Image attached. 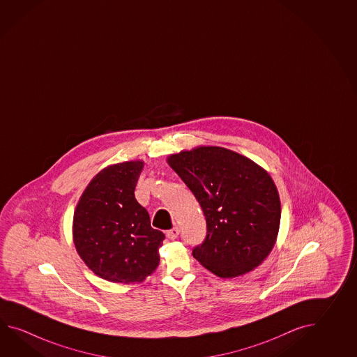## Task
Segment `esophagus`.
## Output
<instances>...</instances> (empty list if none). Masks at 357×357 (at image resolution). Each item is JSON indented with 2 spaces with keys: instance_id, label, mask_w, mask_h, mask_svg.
Returning <instances> with one entry per match:
<instances>
[{
  "instance_id": "esophagus-1",
  "label": "esophagus",
  "mask_w": 357,
  "mask_h": 357,
  "mask_svg": "<svg viewBox=\"0 0 357 357\" xmlns=\"http://www.w3.org/2000/svg\"><path fill=\"white\" fill-rule=\"evenodd\" d=\"M180 235V228L174 227L171 228V229H168L167 232H166V236H167V238L169 240H175Z\"/></svg>"
}]
</instances>
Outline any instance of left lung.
Segmentation results:
<instances>
[{"mask_svg": "<svg viewBox=\"0 0 357 357\" xmlns=\"http://www.w3.org/2000/svg\"><path fill=\"white\" fill-rule=\"evenodd\" d=\"M168 165L191 190L206 222L197 261L222 278L248 273L273 248L281 202L271 176L252 160L220 146L172 154Z\"/></svg>", "mask_w": 357, "mask_h": 357, "instance_id": "obj_1", "label": "left lung"}]
</instances>
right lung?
Wrapping results in <instances>:
<instances>
[{"label": "right lung", "mask_w": 357, "mask_h": 357, "mask_svg": "<svg viewBox=\"0 0 357 357\" xmlns=\"http://www.w3.org/2000/svg\"><path fill=\"white\" fill-rule=\"evenodd\" d=\"M142 160L105 168L85 189L74 214V243L85 264L107 281H144L160 264L166 236L151 227L135 199Z\"/></svg>", "instance_id": "right-lung-1"}]
</instances>
